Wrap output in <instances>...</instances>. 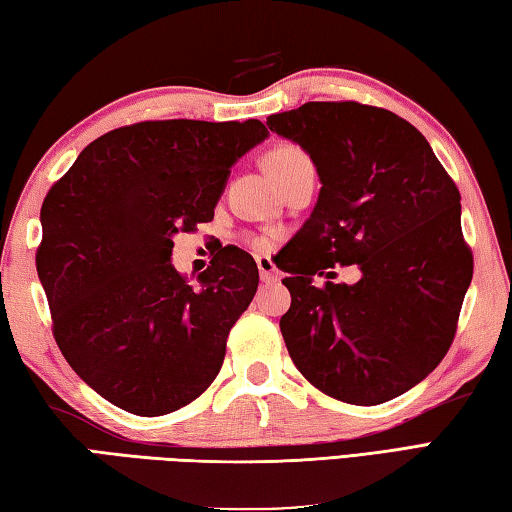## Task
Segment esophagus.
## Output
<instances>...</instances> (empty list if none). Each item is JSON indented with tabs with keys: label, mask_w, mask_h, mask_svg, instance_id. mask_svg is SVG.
<instances>
[{
	"label": "esophagus",
	"mask_w": 512,
	"mask_h": 512,
	"mask_svg": "<svg viewBox=\"0 0 512 512\" xmlns=\"http://www.w3.org/2000/svg\"><path fill=\"white\" fill-rule=\"evenodd\" d=\"M257 268H259V275H262L264 282H277V277H280V273H277V268L273 264V259L266 255L257 257Z\"/></svg>",
	"instance_id": "obj_1"
}]
</instances>
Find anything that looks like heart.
I'll use <instances>...</instances> for the list:
<instances>
[{
    "mask_svg": "<svg viewBox=\"0 0 512 512\" xmlns=\"http://www.w3.org/2000/svg\"><path fill=\"white\" fill-rule=\"evenodd\" d=\"M309 161H311V159H309V156H306V152L302 150V147H297V145H293V143H282V145L273 147V150L268 152L266 159H264L266 170L271 172V176H273V179H275L277 183H282V181L286 179V176L295 170L297 165L309 163ZM255 246L262 248L264 241L257 239Z\"/></svg>",
    "mask_w": 512,
    "mask_h": 512,
    "instance_id": "obj_1",
    "label": "heart"
}]
</instances>
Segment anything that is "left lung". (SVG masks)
Instances as JSON below:
<instances>
[{
  "mask_svg": "<svg viewBox=\"0 0 512 512\" xmlns=\"http://www.w3.org/2000/svg\"><path fill=\"white\" fill-rule=\"evenodd\" d=\"M311 156L320 194L288 241L280 329L295 367L331 398L378 405L421 383L448 353L472 253L461 194L414 125L360 102H304L266 118ZM336 263L356 285L315 287Z\"/></svg>",
  "mask_w": 512,
  "mask_h": 512,
  "instance_id": "8db88e82",
  "label": "left lung"
}]
</instances>
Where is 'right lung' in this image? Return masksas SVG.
I'll return each instance as SVG.
<instances>
[{
  "instance_id": "obj_1",
  "label": "right lung",
  "mask_w": 512,
  "mask_h": 512,
  "mask_svg": "<svg viewBox=\"0 0 512 512\" xmlns=\"http://www.w3.org/2000/svg\"><path fill=\"white\" fill-rule=\"evenodd\" d=\"M259 120H145L89 143L42 203L37 275L53 336L102 398L163 416L217 378L232 324L257 291L255 259L224 246L197 277L172 266L176 232L215 217Z\"/></svg>"
}]
</instances>
